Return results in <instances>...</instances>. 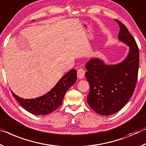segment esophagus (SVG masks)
<instances>
[{"mask_svg":"<svg viewBox=\"0 0 146 146\" xmlns=\"http://www.w3.org/2000/svg\"><path fill=\"white\" fill-rule=\"evenodd\" d=\"M78 78L79 79H83L85 76V71L84 69L83 68H79L78 70Z\"/></svg>","mask_w":146,"mask_h":146,"instance_id":"esophagus-1","label":"esophagus"}]
</instances>
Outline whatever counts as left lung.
Listing matches in <instances>:
<instances>
[{
	"mask_svg": "<svg viewBox=\"0 0 146 146\" xmlns=\"http://www.w3.org/2000/svg\"><path fill=\"white\" fill-rule=\"evenodd\" d=\"M115 21L120 27L118 39L129 46L128 56L120 63L107 65L98 58L86 63L85 73L90 86L87 103L96 113L109 116L120 111L135 91L139 66V50L134 37L125 26Z\"/></svg>",
	"mask_w": 146,
	"mask_h": 146,
	"instance_id": "1",
	"label": "left lung"
}]
</instances>
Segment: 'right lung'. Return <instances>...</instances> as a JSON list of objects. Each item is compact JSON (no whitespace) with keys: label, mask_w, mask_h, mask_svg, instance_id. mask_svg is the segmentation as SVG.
<instances>
[{"label":"right lung","mask_w":146,"mask_h":146,"mask_svg":"<svg viewBox=\"0 0 146 146\" xmlns=\"http://www.w3.org/2000/svg\"><path fill=\"white\" fill-rule=\"evenodd\" d=\"M77 80V71L72 69L64 74L50 91L35 99H23L11 91L19 104L29 113L35 115H46L59 108L66 92Z\"/></svg>","instance_id":"1"}]
</instances>
